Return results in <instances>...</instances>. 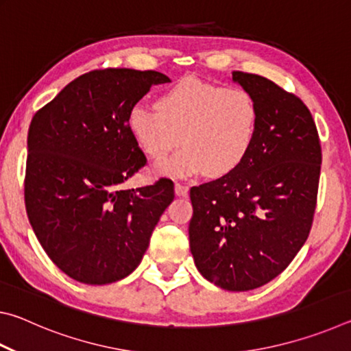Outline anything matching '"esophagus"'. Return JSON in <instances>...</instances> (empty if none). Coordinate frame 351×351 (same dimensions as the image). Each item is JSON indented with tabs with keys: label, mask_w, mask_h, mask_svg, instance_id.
Segmentation results:
<instances>
[{
	"label": "esophagus",
	"mask_w": 351,
	"mask_h": 351,
	"mask_svg": "<svg viewBox=\"0 0 351 351\" xmlns=\"http://www.w3.org/2000/svg\"><path fill=\"white\" fill-rule=\"evenodd\" d=\"M175 193L178 195V197H187L189 186H186V184H181V182H175Z\"/></svg>",
	"instance_id": "1"
}]
</instances>
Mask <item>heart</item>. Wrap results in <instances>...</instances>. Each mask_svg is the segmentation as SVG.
<instances>
[{
	"label": "heart",
	"mask_w": 351,
	"mask_h": 351,
	"mask_svg": "<svg viewBox=\"0 0 351 351\" xmlns=\"http://www.w3.org/2000/svg\"><path fill=\"white\" fill-rule=\"evenodd\" d=\"M130 133L165 173L189 176L206 171L228 175L239 169L255 144L260 111L247 91L229 90L198 79H184L158 97L156 108L134 105L128 111Z\"/></svg>",
	"instance_id": "obj_1"
}]
</instances>
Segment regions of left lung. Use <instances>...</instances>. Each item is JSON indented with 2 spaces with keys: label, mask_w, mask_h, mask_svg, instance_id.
<instances>
[{
  "label": "left lung",
  "mask_w": 351,
  "mask_h": 351,
  "mask_svg": "<svg viewBox=\"0 0 351 351\" xmlns=\"http://www.w3.org/2000/svg\"><path fill=\"white\" fill-rule=\"evenodd\" d=\"M232 80L255 99L260 125L239 169L190 189V252L201 276L228 291L276 278L310 235L322 148L310 110L257 74Z\"/></svg>",
  "instance_id": "8db88e82"
}]
</instances>
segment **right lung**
I'll return each mask as SVG.
<instances>
[{"label": "right lung", "mask_w": 351, "mask_h": 351, "mask_svg": "<svg viewBox=\"0 0 351 351\" xmlns=\"http://www.w3.org/2000/svg\"><path fill=\"white\" fill-rule=\"evenodd\" d=\"M167 82L158 71H90L32 117L25 178L29 223L47 257L77 282L106 285L132 274L175 198L169 178L122 189L147 164L128 130V111L153 85Z\"/></svg>", "instance_id": "add662e5"}]
</instances>
